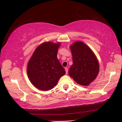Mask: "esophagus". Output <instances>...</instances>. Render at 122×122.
Segmentation results:
<instances>
[{
    "mask_svg": "<svg viewBox=\"0 0 122 122\" xmlns=\"http://www.w3.org/2000/svg\"><path fill=\"white\" fill-rule=\"evenodd\" d=\"M65 71H66V74H68V69L67 68H65Z\"/></svg>",
    "mask_w": 122,
    "mask_h": 122,
    "instance_id": "esophagus-1",
    "label": "esophagus"
}]
</instances>
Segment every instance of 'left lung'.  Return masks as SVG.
<instances>
[{
    "label": "left lung",
    "mask_w": 122,
    "mask_h": 122,
    "mask_svg": "<svg viewBox=\"0 0 122 122\" xmlns=\"http://www.w3.org/2000/svg\"><path fill=\"white\" fill-rule=\"evenodd\" d=\"M70 48L73 64L69 70V75L80 85H89L99 72L96 56L92 49L82 41H76Z\"/></svg>",
    "instance_id": "8db88e82"
}]
</instances>
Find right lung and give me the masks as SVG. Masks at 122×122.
Instances as JSON below:
<instances>
[{"mask_svg": "<svg viewBox=\"0 0 122 122\" xmlns=\"http://www.w3.org/2000/svg\"><path fill=\"white\" fill-rule=\"evenodd\" d=\"M60 43L45 42L37 47L28 61L27 75L35 87L42 91L53 88L65 70L57 58Z\"/></svg>", "mask_w": 122, "mask_h": 122, "instance_id": "1", "label": "right lung"}]
</instances>
